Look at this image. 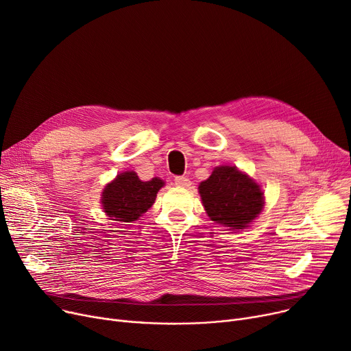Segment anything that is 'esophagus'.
Returning a JSON list of instances; mask_svg holds the SVG:
<instances>
[{
    "instance_id": "esophagus-1",
    "label": "esophagus",
    "mask_w": 351,
    "mask_h": 351,
    "mask_svg": "<svg viewBox=\"0 0 351 351\" xmlns=\"http://www.w3.org/2000/svg\"><path fill=\"white\" fill-rule=\"evenodd\" d=\"M175 185L180 188H188L191 185V180L188 176H175Z\"/></svg>"
}]
</instances>
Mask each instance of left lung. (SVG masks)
I'll use <instances>...</instances> for the list:
<instances>
[{"mask_svg":"<svg viewBox=\"0 0 351 351\" xmlns=\"http://www.w3.org/2000/svg\"><path fill=\"white\" fill-rule=\"evenodd\" d=\"M209 217L230 229H243L263 209V193L257 183L234 166H219L199 185Z\"/></svg>","mask_w":351,"mask_h":351,"instance_id":"left-lung-1","label":"left lung"}]
</instances>
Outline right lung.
I'll list each match as a JSON object with an SVG mask.
<instances>
[{
	"label": "right lung",
	"instance_id": "right-lung-1",
	"mask_svg": "<svg viewBox=\"0 0 351 351\" xmlns=\"http://www.w3.org/2000/svg\"><path fill=\"white\" fill-rule=\"evenodd\" d=\"M163 185L158 178L142 182L135 172H123L102 192L105 213L118 222H132L155 204L156 193Z\"/></svg>",
	"mask_w": 351,
	"mask_h": 351
}]
</instances>
